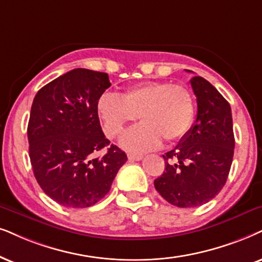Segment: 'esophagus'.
<instances>
[{
    "mask_svg": "<svg viewBox=\"0 0 262 262\" xmlns=\"http://www.w3.org/2000/svg\"><path fill=\"white\" fill-rule=\"evenodd\" d=\"M144 158L142 155H137V154H128V160L129 161H141Z\"/></svg>",
    "mask_w": 262,
    "mask_h": 262,
    "instance_id": "esophagus-1",
    "label": "esophagus"
}]
</instances>
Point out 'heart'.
<instances>
[{
  "label": "heart",
  "instance_id": "b5f03b06",
  "mask_svg": "<svg viewBox=\"0 0 262 262\" xmlns=\"http://www.w3.org/2000/svg\"><path fill=\"white\" fill-rule=\"evenodd\" d=\"M98 112L108 138L121 135L140 116L142 123L127 132L121 145L128 151L146 152L160 146L162 139L169 144L181 140L193 124L196 104L184 85L146 82L127 89L122 97L104 94Z\"/></svg>",
  "mask_w": 262,
  "mask_h": 262
}]
</instances>
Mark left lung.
<instances>
[{
	"mask_svg": "<svg viewBox=\"0 0 262 262\" xmlns=\"http://www.w3.org/2000/svg\"><path fill=\"white\" fill-rule=\"evenodd\" d=\"M190 82L197 98L196 122L178 146L163 155L165 170L155 180L161 196L179 208L200 207L223 190L234 151L230 104L201 76Z\"/></svg>",
	"mask_w": 262,
	"mask_h": 262,
	"instance_id": "obj_1",
	"label": "left lung"
}]
</instances>
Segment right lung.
<instances>
[{"instance_id": "right-lung-1", "label": "right lung", "mask_w": 262, "mask_h": 262, "mask_svg": "<svg viewBox=\"0 0 262 262\" xmlns=\"http://www.w3.org/2000/svg\"><path fill=\"white\" fill-rule=\"evenodd\" d=\"M111 83L105 72L74 69L42 87L28 125L34 175L47 196L68 208L94 205L110 191L127 155L105 138L98 101ZM108 148L102 158L92 157Z\"/></svg>"}]
</instances>
